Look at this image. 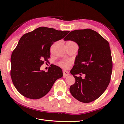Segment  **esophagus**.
Wrapping results in <instances>:
<instances>
[{
	"instance_id": "1",
	"label": "esophagus",
	"mask_w": 124,
	"mask_h": 124,
	"mask_svg": "<svg viewBox=\"0 0 124 124\" xmlns=\"http://www.w3.org/2000/svg\"><path fill=\"white\" fill-rule=\"evenodd\" d=\"M69 74V73L68 71H66V70L63 71V77H66L67 76H68Z\"/></svg>"
}]
</instances>
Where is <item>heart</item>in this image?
Segmentation results:
<instances>
[{
	"label": "heart",
	"instance_id": "obj_1",
	"mask_svg": "<svg viewBox=\"0 0 124 124\" xmlns=\"http://www.w3.org/2000/svg\"><path fill=\"white\" fill-rule=\"evenodd\" d=\"M70 42H72V41H70ZM71 64V62L70 61H62L59 62V66L64 69H68L69 68Z\"/></svg>",
	"mask_w": 124,
	"mask_h": 124
}]
</instances>
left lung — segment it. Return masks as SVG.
<instances>
[{
    "mask_svg": "<svg viewBox=\"0 0 124 124\" xmlns=\"http://www.w3.org/2000/svg\"><path fill=\"white\" fill-rule=\"evenodd\" d=\"M63 40L73 41L79 47L70 71L76 82L71 85L70 92L80 102H92L102 94L110 83L112 71L110 44L91 29L75 30ZM81 73L85 75L84 79L75 76Z\"/></svg>",
    "mask_w": 124,
    "mask_h": 124,
    "instance_id": "8db88e82",
    "label": "left lung"
}]
</instances>
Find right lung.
I'll use <instances>...</instances> for the list:
<instances>
[{
  "label": "right lung",
  "instance_id": "1",
  "mask_svg": "<svg viewBox=\"0 0 124 124\" xmlns=\"http://www.w3.org/2000/svg\"><path fill=\"white\" fill-rule=\"evenodd\" d=\"M69 32L40 27L21 37L11 57V78L21 95L31 99L42 98L63 76L57 66L51 65L47 72L40 67L50 58L52 45Z\"/></svg>",
  "mask_w": 124,
  "mask_h": 124
}]
</instances>
